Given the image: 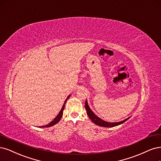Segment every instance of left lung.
<instances>
[{
	"instance_id": "left-lung-1",
	"label": "left lung",
	"mask_w": 161,
	"mask_h": 161,
	"mask_svg": "<svg viewBox=\"0 0 161 161\" xmlns=\"http://www.w3.org/2000/svg\"><path fill=\"white\" fill-rule=\"evenodd\" d=\"M85 108H86V113L88 116V117L91 119V120L94 123L96 124L97 125L101 126H104V127H113V126H118L120 124H123V123H125V121H126L128 119H129V118H127L126 119L119 122V123H108V122L104 121L102 119H101L100 118H98L97 115H95L94 114V113L91 110V108H89L87 103V101H86L85 102Z\"/></svg>"
}]
</instances>
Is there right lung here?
<instances>
[{
    "label": "right lung",
    "mask_w": 161,
    "mask_h": 161,
    "mask_svg": "<svg viewBox=\"0 0 161 161\" xmlns=\"http://www.w3.org/2000/svg\"><path fill=\"white\" fill-rule=\"evenodd\" d=\"M70 95H69L67 98H66V99L65 100L63 106V108H62V109H61V110H60V113H58V114L56 116V118H54V119L53 121H51V123H48V125H45V126H40V128H45V127H50V126H53V125H56L57 123H58V122H59V121H60V119H61V118H62V116H63V110H64V105H65V103H66V101H67V100L69 99V98L70 97Z\"/></svg>",
    "instance_id": "obj_1"
}]
</instances>
